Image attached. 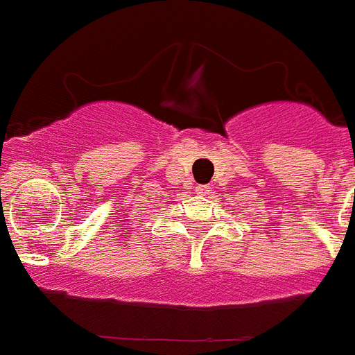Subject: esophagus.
Segmentation results:
<instances>
[{
	"label": "esophagus",
	"instance_id": "esophagus-1",
	"mask_svg": "<svg viewBox=\"0 0 355 355\" xmlns=\"http://www.w3.org/2000/svg\"><path fill=\"white\" fill-rule=\"evenodd\" d=\"M196 195H202V196H205V195H209L211 193V186H207V184H204V186H196Z\"/></svg>",
	"mask_w": 355,
	"mask_h": 355
}]
</instances>
